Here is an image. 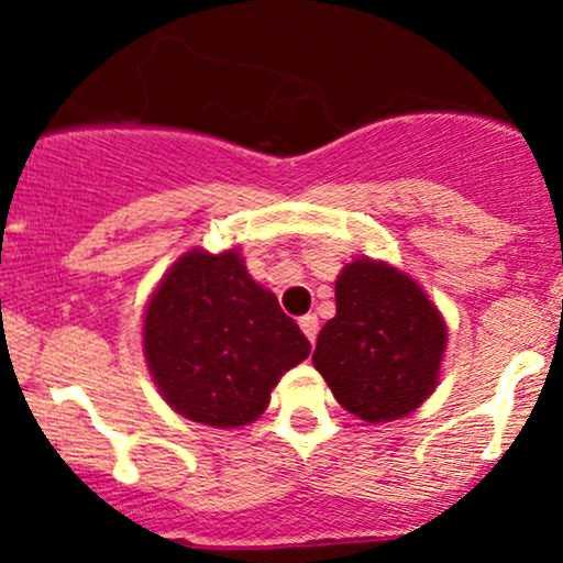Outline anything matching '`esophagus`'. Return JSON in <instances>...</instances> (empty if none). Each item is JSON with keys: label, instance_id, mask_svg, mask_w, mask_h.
I'll list each match as a JSON object with an SVG mask.
<instances>
[{"label": "esophagus", "instance_id": "34e87169", "mask_svg": "<svg viewBox=\"0 0 563 563\" xmlns=\"http://www.w3.org/2000/svg\"><path fill=\"white\" fill-rule=\"evenodd\" d=\"M300 330H302V334H306V338L313 343L316 334H319V319H316L313 313L300 316Z\"/></svg>", "mask_w": 563, "mask_h": 563}]
</instances>
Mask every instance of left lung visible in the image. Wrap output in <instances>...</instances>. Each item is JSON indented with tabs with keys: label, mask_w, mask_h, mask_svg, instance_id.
Instances as JSON below:
<instances>
[{
	"label": "left lung",
	"mask_w": 563,
	"mask_h": 563,
	"mask_svg": "<svg viewBox=\"0 0 563 563\" xmlns=\"http://www.w3.org/2000/svg\"><path fill=\"white\" fill-rule=\"evenodd\" d=\"M334 319L316 338L313 366L334 399L366 422L399 420L439 383L446 327L401 271L353 261L334 284Z\"/></svg>",
	"instance_id": "8db88e82"
}]
</instances>
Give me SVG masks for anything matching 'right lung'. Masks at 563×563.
<instances>
[{
	"label": "right lung",
	"instance_id": "1",
	"mask_svg": "<svg viewBox=\"0 0 563 563\" xmlns=\"http://www.w3.org/2000/svg\"><path fill=\"white\" fill-rule=\"evenodd\" d=\"M143 351L164 401L194 422L247 426L271 388L311 353L274 292L239 252L194 250L164 276L145 308Z\"/></svg>",
	"mask_w": 563,
	"mask_h": 563
}]
</instances>
